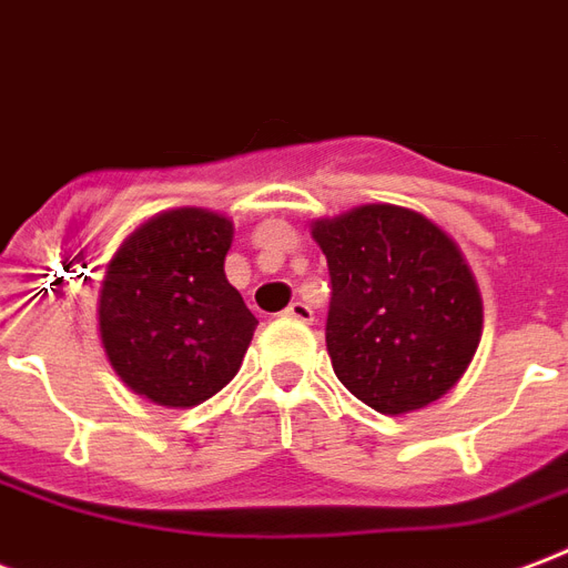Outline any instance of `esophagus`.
Wrapping results in <instances>:
<instances>
[{
    "mask_svg": "<svg viewBox=\"0 0 568 568\" xmlns=\"http://www.w3.org/2000/svg\"><path fill=\"white\" fill-rule=\"evenodd\" d=\"M285 318H294V322H303V324H310L315 318V313L310 310V303H303V301H294L285 306Z\"/></svg>",
    "mask_w": 568,
    "mask_h": 568,
    "instance_id": "esophagus-1",
    "label": "esophagus"
}]
</instances>
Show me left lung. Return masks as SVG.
Returning a JSON list of instances; mask_svg holds the SVG:
<instances>
[{"mask_svg":"<svg viewBox=\"0 0 568 568\" xmlns=\"http://www.w3.org/2000/svg\"><path fill=\"white\" fill-rule=\"evenodd\" d=\"M327 352L336 378L381 414L440 399L474 357L483 301L458 246L432 220L396 205L322 220Z\"/></svg>","mask_w":568,"mask_h":568,"instance_id":"obj_1","label":"left lung"}]
</instances>
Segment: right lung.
Listing matches in <instances>:
<instances>
[{
    "mask_svg": "<svg viewBox=\"0 0 568 568\" xmlns=\"http://www.w3.org/2000/svg\"><path fill=\"white\" fill-rule=\"evenodd\" d=\"M232 223L181 207L124 241L101 285V339L112 369L145 399L190 408L241 369L255 315L223 271Z\"/></svg>",
    "mask_w": 568,
    "mask_h": 568,
    "instance_id": "1",
    "label": "right lung"
}]
</instances>
